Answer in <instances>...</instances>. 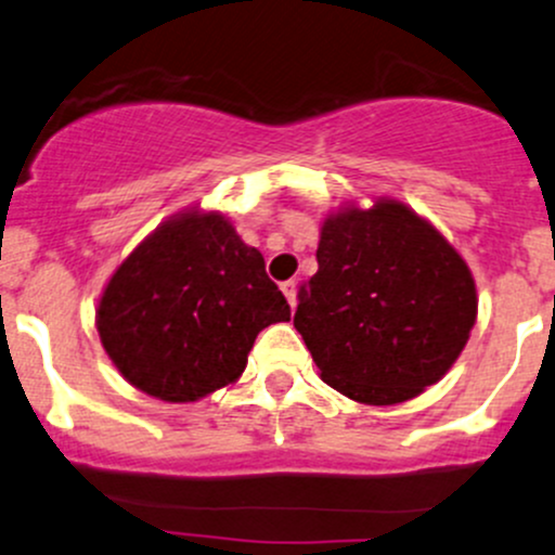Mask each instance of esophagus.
<instances>
[{
  "label": "esophagus",
  "mask_w": 555,
  "mask_h": 555,
  "mask_svg": "<svg viewBox=\"0 0 555 555\" xmlns=\"http://www.w3.org/2000/svg\"><path fill=\"white\" fill-rule=\"evenodd\" d=\"M280 288H283L285 298H288L291 309H296V304H298V298H296V288H298V283H296V280H285V283L280 285Z\"/></svg>",
  "instance_id": "esophagus-1"
}]
</instances>
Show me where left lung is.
<instances>
[{
  "mask_svg": "<svg viewBox=\"0 0 555 555\" xmlns=\"http://www.w3.org/2000/svg\"><path fill=\"white\" fill-rule=\"evenodd\" d=\"M320 270L298 291L294 327L330 388L393 406L438 383L477 320L462 254L396 198L325 217Z\"/></svg>",
  "mask_w": 555,
  "mask_h": 555,
  "instance_id": "1",
  "label": "left lung"
}]
</instances>
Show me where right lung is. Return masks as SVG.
<instances>
[{
    "label": "right lung",
    "mask_w": 555,
    "mask_h": 555,
    "mask_svg": "<svg viewBox=\"0 0 555 555\" xmlns=\"http://www.w3.org/2000/svg\"><path fill=\"white\" fill-rule=\"evenodd\" d=\"M291 307L220 211L167 217L112 272L96 307L104 351L146 396L191 403L235 383L267 325Z\"/></svg>",
    "instance_id": "obj_1"
}]
</instances>
